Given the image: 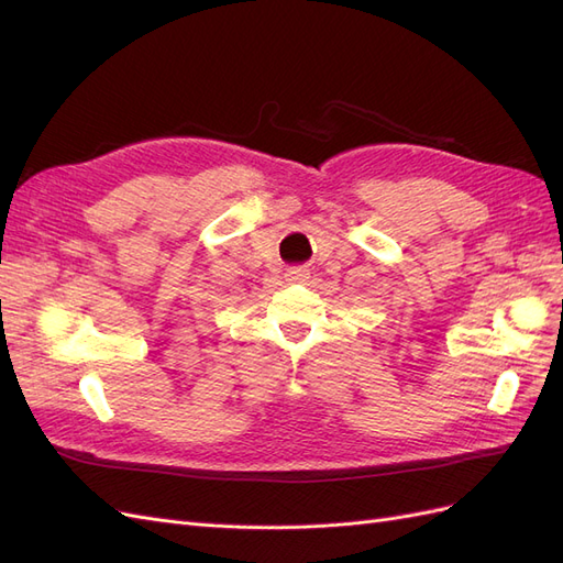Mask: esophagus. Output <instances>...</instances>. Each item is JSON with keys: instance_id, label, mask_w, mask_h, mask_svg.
<instances>
[{"instance_id": "34e87169", "label": "esophagus", "mask_w": 563, "mask_h": 563, "mask_svg": "<svg viewBox=\"0 0 563 563\" xmlns=\"http://www.w3.org/2000/svg\"><path fill=\"white\" fill-rule=\"evenodd\" d=\"M310 279V269L308 267H288L286 269V282H308Z\"/></svg>"}]
</instances>
